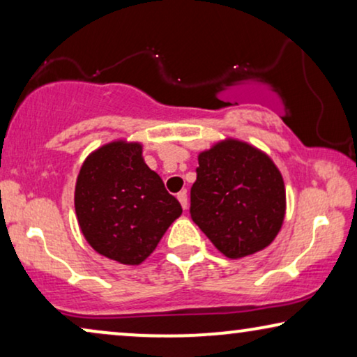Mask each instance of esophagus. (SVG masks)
<instances>
[{"label":"esophagus","instance_id":"obj_1","mask_svg":"<svg viewBox=\"0 0 357 357\" xmlns=\"http://www.w3.org/2000/svg\"><path fill=\"white\" fill-rule=\"evenodd\" d=\"M177 199L180 202V204H182L183 209L188 208V197H187V192H180L177 195Z\"/></svg>","mask_w":357,"mask_h":357}]
</instances>
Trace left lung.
Here are the masks:
<instances>
[{
    "label": "left lung",
    "mask_w": 357,
    "mask_h": 357,
    "mask_svg": "<svg viewBox=\"0 0 357 357\" xmlns=\"http://www.w3.org/2000/svg\"><path fill=\"white\" fill-rule=\"evenodd\" d=\"M190 214L222 255L232 260L270 245L286 214L282 175L255 146L227 138L198 154Z\"/></svg>",
    "instance_id": "obj_1"
}]
</instances>
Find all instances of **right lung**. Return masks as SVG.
<instances>
[{
  "label": "right lung",
  "mask_w": 357,
  "mask_h": 357,
  "mask_svg": "<svg viewBox=\"0 0 357 357\" xmlns=\"http://www.w3.org/2000/svg\"><path fill=\"white\" fill-rule=\"evenodd\" d=\"M77 224L97 253L121 265L148 258L182 206L146 165L143 144L112 141L92 151L75 188Z\"/></svg>",
  "instance_id": "add662e5"
}]
</instances>
